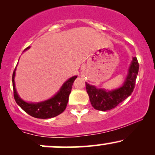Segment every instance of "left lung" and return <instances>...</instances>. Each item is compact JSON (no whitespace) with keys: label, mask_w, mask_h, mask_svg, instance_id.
Masks as SVG:
<instances>
[{"label":"left lung","mask_w":155,"mask_h":155,"mask_svg":"<svg viewBox=\"0 0 155 155\" xmlns=\"http://www.w3.org/2000/svg\"><path fill=\"white\" fill-rule=\"evenodd\" d=\"M139 69L138 60L133 58L127 78L122 87L111 91L97 89L86 82V89L92 107L99 111H108L118 106L132 94Z\"/></svg>","instance_id":"8db88e82"}]
</instances>
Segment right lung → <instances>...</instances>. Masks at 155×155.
Wrapping results in <instances>:
<instances>
[{"mask_svg":"<svg viewBox=\"0 0 155 155\" xmlns=\"http://www.w3.org/2000/svg\"><path fill=\"white\" fill-rule=\"evenodd\" d=\"M30 47H27L25 50H27ZM15 71L16 68L12 75L14 97L16 103L22 108V109L31 116L38 119L51 118L63 113L68 102V97L71 92L73 83L77 76H73L67 80L58 93L49 100L39 103H27L19 97L16 90L15 84Z\"/></svg>","mask_w":155,"mask_h":155,"instance_id":"obj_1","label":"right lung"}]
</instances>
